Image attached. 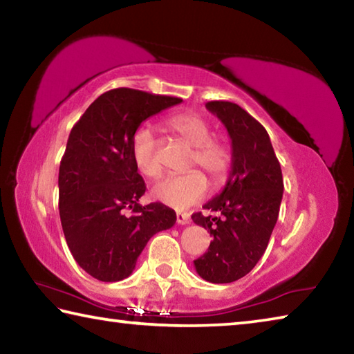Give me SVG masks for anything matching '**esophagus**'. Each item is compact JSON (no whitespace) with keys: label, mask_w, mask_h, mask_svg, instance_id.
Here are the masks:
<instances>
[{"label":"esophagus","mask_w":354,"mask_h":354,"mask_svg":"<svg viewBox=\"0 0 354 354\" xmlns=\"http://www.w3.org/2000/svg\"><path fill=\"white\" fill-rule=\"evenodd\" d=\"M189 221H190L189 214H185V212H176V223H178V225H187Z\"/></svg>","instance_id":"1"}]
</instances>
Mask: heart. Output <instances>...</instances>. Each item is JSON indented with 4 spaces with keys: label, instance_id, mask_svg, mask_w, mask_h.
<instances>
[{
    "label": "heart",
    "instance_id": "heart-1",
    "mask_svg": "<svg viewBox=\"0 0 354 354\" xmlns=\"http://www.w3.org/2000/svg\"><path fill=\"white\" fill-rule=\"evenodd\" d=\"M164 127L181 139L185 145L192 147L189 169L201 167L214 184L226 181L232 167V148L226 140L212 136V127L205 117L195 112L175 113L164 120ZM134 164L142 175L156 178L162 171L158 142L153 131L142 127L134 133L133 142ZM209 189L206 176L200 170H192L181 176H167L156 183L151 195L164 205L178 211L195 206L205 198Z\"/></svg>",
    "mask_w": 354,
    "mask_h": 354
}]
</instances>
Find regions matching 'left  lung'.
I'll return each instance as SVG.
<instances>
[{
  "mask_svg": "<svg viewBox=\"0 0 354 354\" xmlns=\"http://www.w3.org/2000/svg\"><path fill=\"white\" fill-rule=\"evenodd\" d=\"M209 112L220 118L230 134L232 167L221 194L192 220L211 232L212 242L195 259V270L215 284L243 278L266 253L283 200V173L266 128L236 103L209 101Z\"/></svg>",
  "mask_w": 354,
  "mask_h": 354,
  "instance_id": "obj_1",
  "label": "left lung"
}]
</instances>
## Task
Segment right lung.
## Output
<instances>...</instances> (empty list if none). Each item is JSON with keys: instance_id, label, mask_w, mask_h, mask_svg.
<instances>
[{"instance_id": "add662e5", "label": "right lung", "mask_w": 354, "mask_h": 354, "mask_svg": "<svg viewBox=\"0 0 354 354\" xmlns=\"http://www.w3.org/2000/svg\"><path fill=\"white\" fill-rule=\"evenodd\" d=\"M181 101L113 88L71 129L59 167V214L71 254L91 277L104 283L128 278L149 239L175 225V211L162 203L139 205L147 185L131 142L142 122Z\"/></svg>"}]
</instances>
